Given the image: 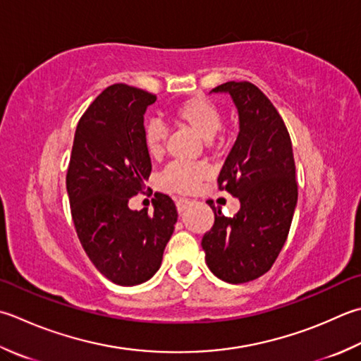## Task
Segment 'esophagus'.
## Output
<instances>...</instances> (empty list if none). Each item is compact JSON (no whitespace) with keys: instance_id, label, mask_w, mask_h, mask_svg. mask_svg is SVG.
Listing matches in <instances>:
<instances>
[{"instance_id":"34e87169","label":"esophagus","mask_w":361,"mask_h":361,"mask_svg":"<svg viewBox=\"0 0 361 361\" xmlns=\"http://www.w3.org/2000/svg\"><path fill=\"white\" fill-rule=\"evenodd\" d=\"M189 203H190V200H188V199H178L176 200V209H178V213H183V211H185L188 207H189Z\"/></svg>"}]
</instances>
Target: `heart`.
Returning <instances> with one entry per match:
<instances>
[{"mask_svg": "<svg viewBox=\"0 0 361 361\" xmlns=\"http://www.w3.org/2000/svg\"><path fill=\"white\" fill-rule=\"evenodd\" d=\"M173 117L204 140L213 139L222 126L221 111L204 97H192L183 102L175 108ZM166 139L167 131L161 123L148 122L145 125L144 144L150 157L158 158L164 153ZM208 173V167L202 162H172L159 175V186L171 192L190 194Z\"/></svg>", "mask_w": 361, "mask_h": 361, "instance_id": "1", "label": "heart"}]
</instances>
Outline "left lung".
<instances>
[{"mask_svg":"<svg viewBox=\"0 0 361 361\" xmlns=\"http://www.w3.org/2000/svg\"><path fill=\"white\" fill-rule=\"evenodd\" d=\"M211 92L228 94L238 109L239 133L217 183L241 208L225 217L208 202L214 225L202 247L209 271L238 285L269 271L288 238L298 204L293 144L283 118L255 84L228 81Z\"/></svg>","mask_w":361,"mask_h":361,"instance_id":"1","label":"left lung"}]
</instances>
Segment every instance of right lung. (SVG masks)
<instances>
[{
  "label": "right lung",
  "mask_w": 361,
  "mask_h": 361,
  "mask_svg": "<svg viewBox=\"0 0 361 361\" xmlns=\"http://www.w3.org/2000/svg\"><path fill=\"white\" fill-rule=\"evenodd\" d=\"M157 97L112 84L78 122L67 171V194L82 249L112 283L134 286L159 269L176 217L166 194L153 199V213L130 209L152 172L144 144V114Z\"/></svg>",
  "instance_id": "1"
}]
</instances>
